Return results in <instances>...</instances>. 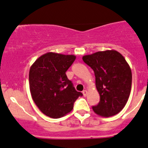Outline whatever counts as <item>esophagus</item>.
Instances as JSON below:
<instances>
[{"instance_id": "esophagus-1", "label": "esophagus", "mask_w": 148, "mask_h": 148, "mask_svg": "<svg viewBox=\"0 0 148 148\" xmlns=\"http://www.w3.org/2000/svg\"><path fill=\"white\" fill-rule=\"evenodd\" d=\"M87 93H88V92H87V91H86V90H84V91H83V96H85V97H86V96L87 95Z\"/></svg>"}]
</instances>
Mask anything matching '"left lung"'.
Here are the masks:
<instances>
[{
    "mask_svg": "<svg viewBox=\"0 0 148 148\" xmlns=\"http://www.w3.org/2000/svg\"><path fill=\"white\" fill-rule=\"evenodd\" d=\"M83 60L95 72L101 97L92 110L103 117L120 112L127 102L132 86L130 67L124 56L115 50H108L83 56Z\"/></svg>",
    "mask_w": 148,
    "mask_h": 148,
    "instance_id": "left-lung-1",
    "label": "left lung"
}]
</instances>
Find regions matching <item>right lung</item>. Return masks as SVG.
<instances>
[{
    "instance_id": "right-lung-1",
    "label": "right lung",
    "mask_w": 148,
    "mask_h": 148,
    "mask_svg": "<svg viewBox=\"0 0 148 148\" xmlns=\"http://www.w3.org/2000/svg\"><path fill=\"white\" fill-rule=\"evenodd\" d=\"M76 59L74 55L49 52L38 57L29 72L32 98L42 113L59 119L70 112L83 94L76 91L65 72Z\"/></svg>"
}]
</instances>
